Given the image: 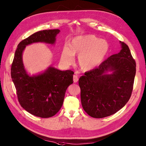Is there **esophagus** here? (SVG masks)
Segmentation results:
<instances>
[{"instance_id": "34e87169", "label": "esophagus", "mask_w": 146, "mask_h": 146, "mask_svg": "<svg viewBox=\"0 0 146 146\" xmlns=\"http://www.w3.org/2000/svg\"><path fill=\"white\" fill-rule=\"evenodd\" d=\"M78 80H79V78H78L77 76V75H74L73 76V81H74V83L77 82Z\"/></svg>"}]
</instances>
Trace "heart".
Listing matches in <instances>:
<instances>
[{"label":"heart","instance_id":"b5f03b06","mask_svg":"<svg viewBox=\"0 0 146 146\" xmlns=\"http://www.w3.org/2000/svg\"><path fill=\"white\" fill-rule=\"evenodd\" d=\"M109 51V44L94 35L76 36L70 41L69 46H64L61 53L64 65L70 66L78 56L77 64L83 71L95 69L103 62Z\"/></svg>","mask_w":146,"mask_h":146}]
</instances>
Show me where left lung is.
Here are the masks:
<instances>
[{"mask_svg":"<svg viewBox=\"0 0 146 146\" xmlns=\"http://www.w3.org/2000/svg\"><path fill=\"white\" fill-rule=\"evenodd\" d=\"M119 42L121 49L118 53L110 56L97 68L85 72L79 80L82 105L93 118L115 114L131 97L136 62L127 45Z\"/></svg>","mask_w":146,"mask_h":146,"instance_id":"left-lung-1","label":"left lung"}]
</instances>
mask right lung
<instances>
[{"mask_svg":"<svg viewBox=\"0 0 146 146\" xmlns=\"http://www.w3.org/2000/svg\"><path fill=\"white\" fill-rule=\"evenodd\" d=\"M58 29L38 31L21 41L17 46L11 67V77L22 107L40 118L55 115L63 104L66 91L73 83V71L60 70L49 66L43 72L30 76L25 69L23 52L36 42L54 44Z\"/></svg>","mask_w":146,"mask_h":146,"instance_id":"add662e5","label":"right lung"}]
</instances>
